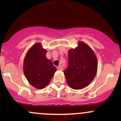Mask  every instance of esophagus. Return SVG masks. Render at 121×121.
Returning a JSON list of instances; mask_svg holds the SVG:
<instances>
[{
	"instance_id": "34e87169",
	"label": "esophagus",
	"mask_w": 121,
	"mask_h": 121,
	"mask_svg": "<svg viewBox=\"0 0 121 121\" xmlns=\"http://www.w3.org/2000/svg\"><path fill=\"white\" fill-rule=\"evenodd\" d=\"M57 69L59 70H62V66H61V65H59V66H57Z\"/></svg>"
}]
</instances>
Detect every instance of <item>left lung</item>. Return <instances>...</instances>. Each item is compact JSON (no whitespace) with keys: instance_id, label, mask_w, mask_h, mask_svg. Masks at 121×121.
<instances>
[{"instance_id":"left-lung-1","label":"left lung","mask_w":121,"mask_h":121,"mask_svg":"<svg viewBox=\"0 0 121 121\" xmlns=\"http://www.w3.org/2000/svg\"><path fill=\"white\" fill-rule=\"evenodd\" d=\"M97 57L93 49L83 41L68 51V65L64 70L68 85L73 89H81L93 81L97 72Z\"/></svg>"}]
</instances>
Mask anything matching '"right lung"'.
<instances>
[{
	"label": "right lung",
	"instance_id": "right-lung-1",
	"mask_svg": "<svg viewBox=\"0 0 121 121\" xmlns=\"http://www.w3.org/2000/svg\"><path fill=\"white\" fill-rule=\"evenodd\" d=\"M47 52L41 43H36L28 51L23 62V71L28 81L39 89L49 84L57 70L52 61L47 58Z\"/></svg>",
	"mask_w": 121,
	"mask_h": 121
}]
</instances>
